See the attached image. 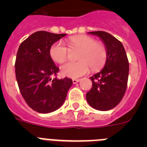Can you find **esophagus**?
Masks as SVG:
<instances>
[{
  "label": "esophagus",
  "mask_w": 147,
  "mask_h": 147,
  "mask_svg": "<svg viewBox=\"0 0 147 147\" xmlns=\"http://www.w3.org/2000/svg\"><path fill=\"white\" fill-rule=\"evenodd\" d=\"M72 81H73V83H74V84H76V83L79 82L80 81V80H79V79H74Z\"/></svg>",
  "instance_id": "obj_1"
}]
</instances>
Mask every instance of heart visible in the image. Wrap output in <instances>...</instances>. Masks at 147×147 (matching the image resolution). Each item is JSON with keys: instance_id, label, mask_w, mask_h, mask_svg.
<instances>
[{"instance_id": "b5f03b06", "label": "heart", "mask_w": 147, "mask_h": 147, "mask_svg": "<svg viewBox=\"0 0 147 147\" xmlns=\"http://www.w3.org/2000/svg\"><path fill=\"white\" fill-rule=\"evenodd\" d=\"M71 49H79L78 62H67L61 66L62 75L76 79L89 72L90 67L93 71L101 69L107 61V51L102 42H96L94 38L85 34L72 36L68 39ZM51 57L54 62L62 63L67 59L68 50L65 43L58 41L53 44L49 50Z\"/></svg>"}]
</instances>
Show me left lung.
Masks as SVG:
<instances>
[{
	"label": "left lung",
	"instance_id": "obj_1",
	"mask_svg": "<svg viewBox=\"0 0 147 147\" xmlns=\"http://www.w3.org/2000/svg\"><path fill=\"white\" fill-rule=\"evenodd\" d=\"M88 33L102 40L107 49V57L102 71L90 78L93 85L87 93L86 99L93 108L106 111L119 105L124 96L129 62L124 46L113 35L102 31Z\"/></svg>",
	"mask_w": 147,
	"mask_h": 147
}]
</instances>
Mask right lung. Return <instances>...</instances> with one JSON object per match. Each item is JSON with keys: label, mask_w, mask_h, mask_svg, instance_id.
<instances>
[{"label": "right lung", "mask_w": 147, "mask_h": 147, "mask_svg": "<svg viewBox=\"0 0 147 147\" xmlns=\"http://www.w3.org/2000/svg\"><path fill=\"white\" fill-rule=\"evenodd\" d=\"M45 31L34 32L18 49L15 75L27 105L40 113L55 111L62 105L73 84L69 78H52L59 71L49 54L51 46L65 36Z\"/></svg>", "instance_id": "right-lung-1"}]
</instances>
